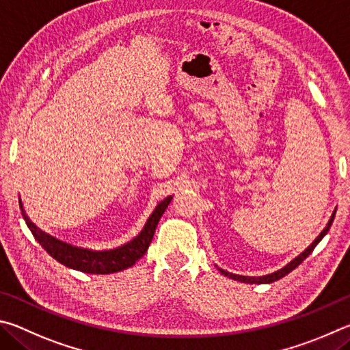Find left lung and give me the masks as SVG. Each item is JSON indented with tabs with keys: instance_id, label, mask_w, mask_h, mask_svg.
Returning a JSON list of instances; mask_svg holds the SVG:
<instances>
[{
	"instance_id": "1",
	"label": "left lung",
	"mask_w": 350,
	"mask_h": 350,
	"mask_svg": "<svg viewBox=\"0 0 350 350\" xmlns=\"http://www.w3.org/2000/svg\"><path fill=\"white\" fill-rule=\"evenodd\" d=\"M334 218H335V211H334V213H332V217H330V219H329V223H327L326 228H324L321 234L315 238V241L312 243L310 246H309L308 249H306L303 254H299L295 260H292V261L289 262V265L284 266L283 269H280V271H277V272L269 273V275H265V277H243V275H235V273L226 272V271H223V269H219V272H221V273L224 275V277H229V278H232V280L241 281V283H250V284H266V283H273V281H277V280H280V278L286 277L287 273H291V272L293 271V269L298 267V266L301 265V262H303L306 258H308V256L312 254V250H314V249L317 247V244L320 243V241L323 240V237L326 235L327 232H329L330 226H332Z\"/></svg>"
}]
</instances>
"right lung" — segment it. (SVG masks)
I'll list each match as a JSON object with an SVG mask.
<instances>
[{
  "label": "right lung",
  "mask_w": 350,
  "mask_h": 350,
  "mask_svg": "<svg viewBox=\"0 0 350 350\" xmlns=\"http://www.w3.org/2000/svg\"><path fill=\"white\" fill-rule=\"evenodd\" d=\"M170 200L172 197H167L155 207V211H153L149 219H147L144 229L141 230V234L137 238H133L132 241H129L124 246L110 250H101V252H98V250L73 247L70 244H66L57 240V238L44 234V232L40 230L32 221H30L26 212L23 209L21 200L20 207L24 221H26L27 228L32 232L35 240L41 244V247H44L46 252L51 255L52 258L59 261L61 265L77 269V271H81L85 273H113L133 266L135 262L147 252L149 244L152 243L153 234H155L157 224L159 221V218L163 217L165 207L169 206Z\"/></svg>",
  "instance_id": "1"
}]
</instances>
